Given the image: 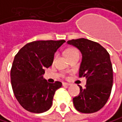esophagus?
Wrapping results in <instances>:
<instances>
[{
	"label": "esophagus",
	"mask_w": 122,
	"mask_h": 122,
	"mask_svg": "<svg viewBox=\"0 0 122 122\" xmlns=\"http://www.w3.org/2000/svg\"><path fill=\"white\" fill-rule=\"evenodd\" d=\"M62 84H63L64 86H70V84H69V83H65V82H63Z\"/></svg>",
	"instance_id": "obj_1"
}]
</instances>
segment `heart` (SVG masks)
<instances>
[{"mask_svg":"<svg viewBox=\"0 0 122 122\" xmlns=\"http://www.w3.org/2000/svg\"><path fill=\"white\" fill-rule=\"evenodd\" d=\"M79 53V51L76 49V48H68L66 51V57L69 58L72 55H74L76 53Z\"/></svg>","mask_w":122,"mask_h":122,"instance_id":"obj_1","label":"heart"}]
</instances>
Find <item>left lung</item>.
<instances>
[{
    "mask_svg": "<svg viewBox=\"0 0 122 122\" xmlns=\"http://www.w3.org/2000/svg\"><path fill=\"white\" fill-rule=\"evenodd\" d=\"M67 43L77 48L82 54L79 76L86 78L84 89L73 99L76 109L81 113H94L100 110L107 102L113 85V69L110 56L99 43L79 38Z\"/></svg>",
    "mask_w": 122,
    "mask_h": 122,
    "instance_id": "obj_1",
    "label": "left lung"
}]
</instances>
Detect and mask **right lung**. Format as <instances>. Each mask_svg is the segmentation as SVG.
Here are the masks:
<instances>
[{
    "label": "right lung",
    "mask_w": 122,
    "mask_h": 122,
    "mask_svg": "<svg viewBox=\"0 0 122 122\" xmlns=\"http://www.w3.org/2000/svg\"><path fill=\"white\" fill-rule=\"evenodd\" d=\"M64 42L33 41L15 55L10 71L11 86L16 99L25 110L43 113L51 107L55 92L62 84L48 83L43 75L45 69L52 65L55 53Z\"/></svg>",
    "instance_id": "add662e5"
}]
</instances>
